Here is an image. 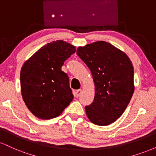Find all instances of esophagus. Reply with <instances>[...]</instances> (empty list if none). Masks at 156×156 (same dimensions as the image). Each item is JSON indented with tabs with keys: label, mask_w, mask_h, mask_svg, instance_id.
<instances>
[{
	"label": "esophagus",
	"mask_w": 156,
	"mask_h": 156,
	"mask_svg": "<svg viewBox=\"0 0 156 156\" xmlns=\"http://www.w3.org/2000/svg\"><path fill=\"white\" fill-rule=\"evenodd\" d=\"M81 92H82L81 89H78V90H76L74 93L75 97H76V98H78V97L80 95V94H81Z\"/></svg>",
	"instance_id": "34e87169"
}]
</instances>
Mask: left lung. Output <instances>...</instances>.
<instances>
[{
  "label": "left lung",
  "instance_id": "left-lung-1",
  "mask_svg": "<svg viewBox=\"0 0 156 156\" xmlns=\"http://www.w3.org/2000/svg\"><path fill=\"white\" fill-rule=\"evenodd\" d=\"M76 53L90 69L95 85L94 101L85 106L87 117L97 125L112 124L133 96V64L125 53L104 41L79 47Z\"/></svg>",
  "mask_w": 156,
  "mask_h": 156
}]
</instances>
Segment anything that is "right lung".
<instances>
[{"label": "right lung", "instance_id": "right-lung-1", "mask_svg": "<svg viewBox=\"0 0 156 156\" xmlns=\"http://www.w3.org/2000/svg\"><path fill=\"white\" fill-rule=\"evenodd\" d=\"M76 47L62 40L39 49L20 71L23 99L34 115L42 119L59 116L73 99L69 77L62 70Z\"/></svg>", "mask_w": 156, "mask_h": 156}]
</instances>
